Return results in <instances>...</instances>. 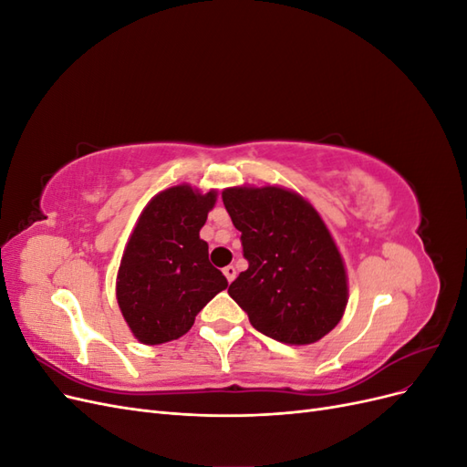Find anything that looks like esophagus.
Segmentation results:
<instances>
[{
	"instance_id": "34e87169",
	"label": "esophagus",
	"mask_w": 467,
	"mask_h": 467,
	"mask_svg": "<svg viewBox=\"0 0 467 467\" xmlns=\"http://www.w3.org/2000/svg\"><path fill=\"white\" fill-rule=\"evenodd\" d=\"M223 276L228 278V282H234V278H235V266L234 265L223 266Z\"/></svg>"
}]
</instances>
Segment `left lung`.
Instances as JSON below:
<instances>
[{
    "label": "left lung",
    "instance_id": "obj_1",
    "mask_svg": "<svg viewBox=\"0 0 467 467\" xmlns=\"http://www.w3.org/2000/svg\"><path fill=\"white\" fill-rule=\"evenodd\" d=\"M222 201L249 263L228 294L275 341H319L341 321L348 290L341 253L314 206L278 187L225 189Z\"/></svg>",
    "mask_w": 467,
    "mask_h": 467
}]
</instances>
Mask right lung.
<instances>
[{
    "instance_id": "add662e5",
    "label": "right lung",
    "mask_w": 467,
    "mask_h": 467,
    "mask_svg": "<svg viewBox=\"0 0 467 467\" xmlns=\"http://www.w3.org/2000/svg\"><path fill=\"white\" fill-rule=\"evenodd\" d=\"M216 202L187 185L153 196L120 261L117 300L134 337L161 345L185 335L228 280L208 261L199 232Z\"/></svg>"
}]
</instances>
